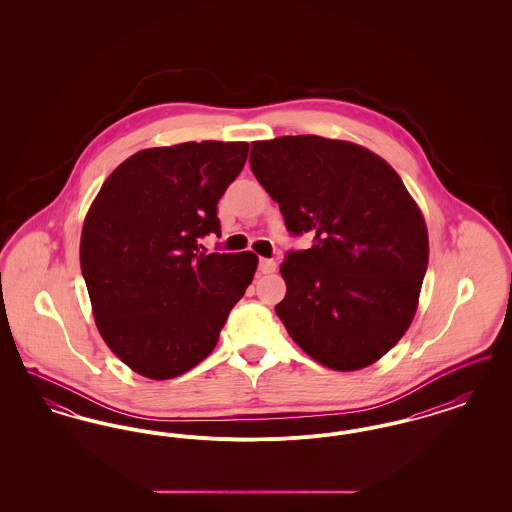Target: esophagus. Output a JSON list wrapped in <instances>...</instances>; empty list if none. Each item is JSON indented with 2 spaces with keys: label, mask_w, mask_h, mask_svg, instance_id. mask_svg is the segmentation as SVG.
Masks as SVG:
<instances>
[{
  "label": "esophagus",
  "mask_w": 512,
  "mask_h": 512,
  "mask_svg": "<svg viewBox=\"0 0 512 512\" xmlns=\"http://www.w3.org/2000/svg\"><path fill=\"white\" fill-rule=\"evenodd\" d=\"M259 270H261L263 274L274 272V270H276V261H272V259H261V261H259Z\"/></svg>",
  "instance_id": "obj_1"
}]
</instances>
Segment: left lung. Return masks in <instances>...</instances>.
Listing matches in <instances>:
<instances>
[{
  "label": "left lung",
  "mask_w": 512,
  "mask_h": 512,
  "mask_svg": "<svg viewBox=\"0 0 512 512\" xmlns=\"http://www.w3.org/2000/svg\"><path fill=\"white\" fill-rule=\"evenodd\" d=\"M251 171L292 236L276 305L292 340L320 365L359 370L413 322L428 267L426 222L399 174L366 147L320 136L253 142Z\"/></svg>",
  "instance_id": "1"
}]
</instances>
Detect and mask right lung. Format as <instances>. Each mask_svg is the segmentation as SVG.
Listing matches in <instances>:
<instances>
[{
    "label": "right lung",
    "mask_w": 512,
    "mask_h": 512,
    "mask_svg": "<svg viewBox=\"0 0 512 512\" xmlns=\"http://www.w3.org/2000/svg\"><path fill=\"white\" fill-rule=\"evenodd\" d=\"M245 142H186L134 153L103 182L80 238L99 334L134 372L176 378L217 345L257 255L205 253L217 203L242 172Z\"/></svg>",
    "instance_id": "right-lung-1"
}]
</instances>
